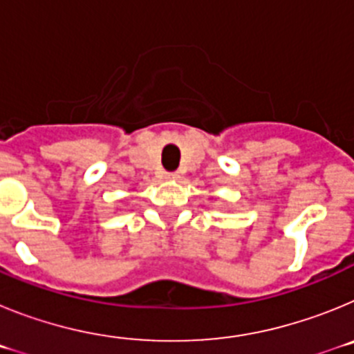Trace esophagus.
Here are the masks:
<instances>
[{
	"instance_id": "1",
	"label": "esophagus",
	"mask_w": 354,
	"mask_h": 354,
	"mask_svg": "<svg viewBox=\"0 0 354 354\" xmlns=\"http://www.w3.org/2000/svg\"><path fill=\"white\" fill-rule=\"evenodd\" d=\"M165 179H167V180H177V179H179V174H177V171H170V174H165Z\"/></svg>"
}]
</instances>
